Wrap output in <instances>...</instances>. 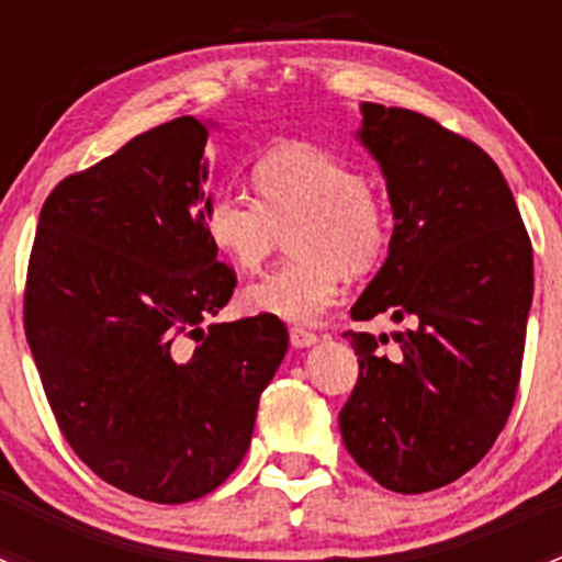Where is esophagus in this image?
Here are the masks:
<instances>
[{
    "label": "esophagus",
    "instance_id": "obj_1",
    "mask_svg": "<svg viewBox=\"0 0 562 562\" xmlns=\"http://www.w3.org/2000/svg\"><path fill=\"white\" fill-rule=\"evenodd\" d=\"M317 342V334L307 331V328L302 326H293L291 328V345L293 348H310V345Z\"/></svg>",
    "mask_w": 562,
    "mask_h": 562
}]
</instances>
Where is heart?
<instances>
[{
  "label": "heart",
  "mask_w": 562,
  "mask_h": 562,
  "mask_svg": "<svg viewBox=\"0 0 562 562\" xmlns=\"http://www.w3.org/2000/svg\"><path fill=\"white\" fill-rule=\"evenodd\" d=\"M255 194L214 190L201 206L209 245L234 269L255 271L291 234L296 258L245 288L249 313L315 323L339 296L342 271L370 274L391 247V212L359 162L310 144L285 140L252 162Z\"/></svg>",
  "instance_id": "b5f03b06"
}]
</instances>
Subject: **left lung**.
Returning a JSON list of instances; mask_svg holds the SVG:
<instances>
[{
    "mask_svg": "<svg viewBox=\"0 0 562 562\" xmlns=\"http://www.w3.org/2000/svg\"><path fill=\"white\" fill-rule=\"evenodd\" d=\"M361 144L386 176L389 258L350 315L400 331H345L359 381L339 411L345 449L381 486L418 495L484 459L522 375L532 245L490 155L407 108L361 105ZM395 342V353L381 344Z\"/></svg>",
    "mask_w": 562,
    "mask_h": 562,
    "instance_id": "1",
    "label": "left lung"
}]
</instances>
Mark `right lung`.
Segmentation results:
<instances>
[{
	"label": "right lung",
	"mask_w": 562,
	"mask_h": 562,
	"mask_svg": "<svg viewBox=\"0 0 562 562\" xmlns=\"http://www.w3.org/2000/svg\"><path fill=\"white\" fill-rule=\"evenodd\" d=\"M209 130L179 116L70 173L40 209L24 331L61 435L140 501L190 503L245 459L288 350L271 315L201 323L236 271L201 228Z\"/></svg>",
	"instance_id": "right-lung-1"
}]
</instances>
